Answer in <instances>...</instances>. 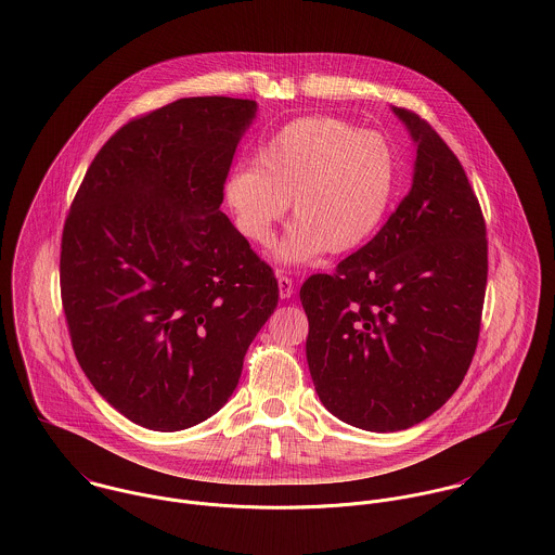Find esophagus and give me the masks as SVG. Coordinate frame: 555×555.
<instances>
[{
    "label": "esophagus",
    "mask_w": 555,
    "mask_h": 555,
    "mask_svg": "<svg viewBox=\"0 0 555 555\" xmlns=\"http://www.w3.org/2000/svg\"><path fill=\"white\" fill-rule=\"evenodd\" d=\"M279 294H281L283 300H287V298L294 296V283H292V279L285 276V274H279Z\"/></svg>",
    "instance_id": "34e87169"
}]
</instances>
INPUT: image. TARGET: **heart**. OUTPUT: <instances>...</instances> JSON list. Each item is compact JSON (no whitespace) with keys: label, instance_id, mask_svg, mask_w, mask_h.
I'll use <instances>...</instances> for the list:
<instances>
[{"label":"heart","instance_id":"heart-1","mask_svg":"<svg viewBox=\"0 0 555 555\" xmlns=\"http://www.w3.org/2000/svg\"><path fill=\"white\" fill-rule=\"evenodd\" d=\"M396 189V159L376 131L334 117H305L281 127L223 186L236 230L259 247L274 238L292 202L279 259L308 263L323 250L343 255L378 232Z\"/></svg>","mask_w":555,"mask_h":555}]
</instances>
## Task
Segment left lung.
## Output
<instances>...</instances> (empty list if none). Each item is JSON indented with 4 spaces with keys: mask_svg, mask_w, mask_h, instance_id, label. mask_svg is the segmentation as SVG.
<instances>
[{
    "mask_svg": "<svg viewBox=\"0 0 555 555\" xmlns=\"http://www.w3.org/2000/svg\"><path fill=\"white\" fill-rule=\"evenodd\" d=\"M393 113L417 144L413 185L370 243L300 289L319 400L370 431L406 430L453 396L488 285L486 219L460 159L417 113Z\"/></svg>",
    "mask_w": 555,
    "mask_h": 555,
    "instance_id": "obj_1",
    "label": "left lung"
}]
</instances>
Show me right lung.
Segmentation results:
<instances>
[{
    "label": "right lung",
    "mask_w": 555,
    "mask_h": 555,
    "mask_svg": "<svg viewBox=\"0 0 555 555\" xmlns=\"http://www.w3.org/2000/svg\"><path fill=\"white\" fill-rule=\"evenodd\" d=\"M253 100L183 98L117 129L65 217L72 349L129 422L191 428L234 393L279 305L272 268L219 210Z\"/></svg>",
    "instance_id": "right-lung-1"
}]
</instances>
